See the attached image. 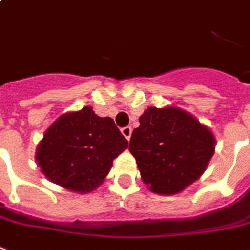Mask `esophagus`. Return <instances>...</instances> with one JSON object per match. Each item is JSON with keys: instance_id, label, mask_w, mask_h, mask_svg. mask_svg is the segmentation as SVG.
Wrapping results in <instances>:
<instances>
[{"instance_id": "1", "label": "esophagus", "mask_w": 250, "mask_h": 250, "mask_svg": "<svg viewBox=\"0 0 250 250\" xmlns=\"http://www.w3.org/2000/svg\"><path fill=\"white\" fill-rule=\"evenodd\" d=\"M131 132H132V128H131V127H123V128H122L123 137H125V139H128V141H130L131 138Z\"/></svg>"}]
</instances>
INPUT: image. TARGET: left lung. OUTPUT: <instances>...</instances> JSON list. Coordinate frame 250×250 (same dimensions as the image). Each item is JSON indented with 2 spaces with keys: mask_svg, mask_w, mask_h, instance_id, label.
<instances>
[{
  "mask_svg": "<svg viewBox=\"0 0 250 250\" xmlns=\"http://www.w3.org/2000/svg\"><path fill=\"white\" fill-rule=\"evenodd\" d=\"M215 143L212 131L184 109L149 107L132 131L128 150L150 191L174 195L200 179Z\"/></svg>",
  "mask_w": 250,
  "mask_h": 250,
  "instance_id": "8db88e82",
  "label": "left lung"
}]
</instances>
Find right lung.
<instances>
[{
    "instance_id": "1",
    "label": "right lung",
    "mask_w": 250,
    "mask_h": 250,
    "mask_svg": "<svg viewBox=\"0 0 250 250\" xmlns=\"http://www.w3.org/2000/svg\"><path fill=\"white\" fill-rule=\"evenodd\" d=\"M128 142L111 118L97 116L92 107L61 115L43 135L35 160L54 184L89 193L103 184L113 160Z\"/></svg>"
}]
</instances>
